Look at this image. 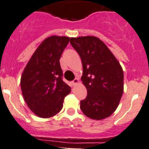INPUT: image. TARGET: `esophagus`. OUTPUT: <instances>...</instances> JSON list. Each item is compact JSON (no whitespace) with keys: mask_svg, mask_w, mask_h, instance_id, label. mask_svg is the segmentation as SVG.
<instances>
[{"mask_svg":"<svg viewBox=\"0 0 149 149\" xmlns=\"http://www.w3.org/2000/svg\"><path fill=\"white\" fill-rule=\"evenodd\" d=\"M79 79H75L74 80H73V81H72V83H73V85H76V84H78V83H79Z\"/></svg>","mask_w":149,"mask_h":149,"instance_id":"obj_1","label":"esophagus"}]
</instances>
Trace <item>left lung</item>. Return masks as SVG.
Here are the masks:
<instances>
[{
	"label": "left lung",
	"mask_w": 149,
	"mask_h": 149,
	"mask_svg": "<svg viewBox=\"0 0 149 149\" xmlns=\"http://www.w3.org/2000/svg\"><path fill=\"white\" fill-rule=\"evenodd\" d=\"M70 42L81 57V79L87 90L80 108L90 118H106L115 112L123 95V69L110 50L98 37H72Z\"/></svg>",
	"instance_id": "obj_1"
}]
</instances>
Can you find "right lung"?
<instances>
[{
  "label": "right lung",
  "instance_id": "1",
  "mask_svg": "<svg viewBox=\"0 0 149 149\" xmlns=\"http://www.w3.org/2000/svg\"><path fill=\"white\" fill-rule=\"evenodd\" d=\"M70 41L68 37L51 36L43 40L26 65L20 79L25 101L36 115L48 118L63 107L70 88L62 80L59 59Z\"/></svg>",
  "mask_w": 149,
  "mask_h": 149
}]
</instances>
